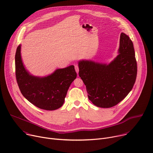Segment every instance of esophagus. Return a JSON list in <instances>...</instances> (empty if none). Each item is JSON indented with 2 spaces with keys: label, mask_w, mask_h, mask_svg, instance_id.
Wrapping results in <instances>:
<instances>
[{
  "label": "esophagus",
  "mask_w": 153,
  "mask_h": 153,
  "mask_svg": "<svg viewBox=\"0 0 153 153\" xmlns=\"http://www.w3.org/2000/svg\"><path fill=\"white\" fill-rule=\"evenodd\" d=\"M74 67H75V70H76V71L77 74H78V73H79V66H78L77 65H76L74 66Z\"/></svg>",
  "instance_id": "esophagus-1"
}]
</instances>
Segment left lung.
I'll return each instance as SVG.
<instances>
[{
    "label": "left lung",
    "instance_id": "left-lung-1",
    "mask_svg": "<svg viewBox=\"0 0 153 153\" xmlns=\"http://www.w3.org/2000/svg\"><path fill=\"white\" fill-rule=\"evenodd\" d=\"M79 76L86 86L90 101L97 107L115 106L129 94L137 77L132 41L122 32L117 57L109 63L91 60L78 62Z\"/></svg>",
    "mask_w": 153,
    "mask_h": 153
}]
</instances>
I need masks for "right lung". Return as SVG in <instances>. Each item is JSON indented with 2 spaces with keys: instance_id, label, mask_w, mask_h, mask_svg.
Listing matches in <instances>:
<instances>
[{
  "instance_id": "add662e5",
  "label": "right lung",
  "mask_w": 153,
  "mask_h": 153,
  "mask_svg": "<svg viewBox=\"0 0 153 153\" xmlns=\"http://www.w3.org/2000/svg\"><path fill=\"white\" fill-rule=\"evenodd\" d=\"M21 45L15 55L16 77L19 90L24 98L37 107L54 110L61 107L65 101L68 90L77 74L74 66L57 69L46 76H36L26 69L23 63Z\"/></svg>"
}]
</instances>
